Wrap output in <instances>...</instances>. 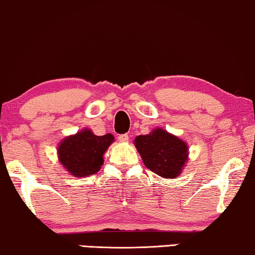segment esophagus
<instances>
[{
	"label": "esophagus",
	"instance_id": "34e87169",
	"mask_svg": "<svg viewBox=\"0 0 255 255\" xmlns=\"http://www.w3.org/2000/svg\"><path fill=\"white\" fill-rule=\"evenodd\" d=\"M118 139H119L120 142H128L129 136H128V134H121L118 136Z\"/></svg>",
	"mask_w": 255,
	"mask_h": 255
}]
</instances>
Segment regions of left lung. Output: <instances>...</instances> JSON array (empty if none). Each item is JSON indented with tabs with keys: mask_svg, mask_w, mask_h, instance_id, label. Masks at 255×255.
<instances>
[{
	"mask_svg": "<svg viewBox=\"0 0 255 255\" xmlns=\"http://www.w3.org/2000/svg\"><path fill=\"white\" fill-rule=\"evenodd\" d=\"M135 146L145 166L167 179L180 174L188 156L186 143L160 128L149 135L137 136Z\"/></svg>",
	"mask_w": 255,
	"mask_h": 255,
	"instance_id": "left-lung-1",
	"label": "left lung"
}]
</instances>
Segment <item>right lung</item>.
<instances>
[{
    "instance_id": "obj_1",
    "label": "right lung",
    "mask_w": 255,
    "mask_h": 255,
    "mask_svg": "<svg viewBox=\"0 0 255 255\" xmlns=\"http://www.w3.org/2000/svg\"><path fill=\"white\" fill-rule=\"evenodd\" d=\"M113 141V135L97 136L90 129H85L61 142L59 159L75 177L95 174L104 163V152Z\"/></svg>"
}]
</instances>
